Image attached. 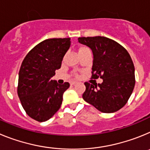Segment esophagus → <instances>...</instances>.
Here are the masks:
<instances>
[{
    "instance_id": "34e87169",
    "label": "esophagus",
    "mask_w": 150,
    "mask_h": 150,
    "mask_svg": "<svg viewBox=\"0 0 150 150\" xmlns=\"http://www.w3.org/2000/svg\"><path fill=\"white\" fill-rule=\"evenodd\" d=\"M76 83H77V82H75V81L71 82V86H74V85H76Z\"/></svg>"
}]
</instances>
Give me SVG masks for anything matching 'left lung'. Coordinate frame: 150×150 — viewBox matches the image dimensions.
Here are the masks:
<instances>
[{"label":"left lung","instance_id":"obj_1","mask_svg":"<svg viewBox=\"0 0 150 150\" xmlns=\"http://www.w3.org/2000/svg\"><path fill=\"white\" fill-rule=\"evenodd\" d=\"M78 41L93 53L91 79H103L100 84L86 82L83 98L100 112H116L126 104L134 88V66L129 53L105 37H83Z\"/></svg>","mask_w":150,"mask_h":150}]
</instances>
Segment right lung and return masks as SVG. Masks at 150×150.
I'll return each instance as SVG.
<instances>
[{
    "instance_id": "right-lung-1",
    "label": "right lung",
    "mask_w": 150,
    "mask_h": 150,
    "mask_svg": "<svg viewBox=\"0 0 150 150\" xmlns=\"http://www.w3.org/2000/svg\"><path fill=\"white\" fill-rule=\"evenodd\" d=\"M70 46L71 38L45 40L34 46L22 62L17 92L26 113L36 121H47L61 107L63 94L70 84H59L51 78L61 68Z\"/></svg>"
}]
</instances>
